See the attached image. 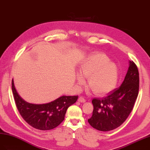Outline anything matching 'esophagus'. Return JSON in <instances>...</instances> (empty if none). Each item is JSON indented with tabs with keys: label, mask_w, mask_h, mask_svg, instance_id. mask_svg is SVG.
<instances>
[{
	"label": "esophagus",
	"mask_w": 150,
	"mask_h": 150,
	"mask_svg": "<svg viewBox=\"0 0 150 150\" xmlns=\"http://www.w3.org/2000/svg\"><path fill=\"white\" fill-rule=\"evenodd\" d=\"M78 102H81V103H84L85 102H86V100H85L83 96H80L78 98Z\"/></svg>",
	"instance_id": "obj_1"
}]
</instances>
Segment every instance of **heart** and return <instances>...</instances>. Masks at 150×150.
I'll return each mask as SVG.
<instances>
[{
  "mask_svg": "<svg viewBox=\"0 0 150 150\" xmlns=\"http://www.w3.org/2000/svg\"><path fill=\"white\" fill-rule=\"evenodd\" d=\"M78 74L77 83L79 86L83 84V78L88 77V86L99 95L108 93L118 82V67L104 54H96L84 60L78 69Z\"/></svg>",
  "mask_w": 150,
  "mask_h": 150,
  "instance_id": "b5f03b06",
  "label": "heart"
}]
</instances>
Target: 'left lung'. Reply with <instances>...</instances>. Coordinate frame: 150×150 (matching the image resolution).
<instances>
[{"label": "left lung", "mask_w": 150, "mask_h": 150, "mask_svg": "<svg viewBox=\"0 0 150 150\" xmlns=\"http://www.w3.org/2000/svg\"><path fill=\"white\" fill-rule=\"evenodd\" d=\"M139 72L135 63L129 66L120 86L102 99L93 98V111L88 120L91 126L101 131H109L122 124L131 112L139 92Z\"/></svg>", "instance_id": "8db88e82"}]
</instances>
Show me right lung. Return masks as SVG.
<instances>
[{"mask_svg": "<svg viewBox=\"0 0 150 150\" xmlns=\"http://www.w3.org/2000/svg\"><path fill=\"white\" fill-rule=\"evenodd\" d=\"M12 91L20 115L33 127L42 131L50 130L57 127L65 117L68 107L74 104L78 96H62L48 103L33 104L21 98L12 80Z\"/></svg>", "mask_w": 150, "mask_h": 150, "instance_id": "add662e5", "label": "right lung"}]
</instances>
